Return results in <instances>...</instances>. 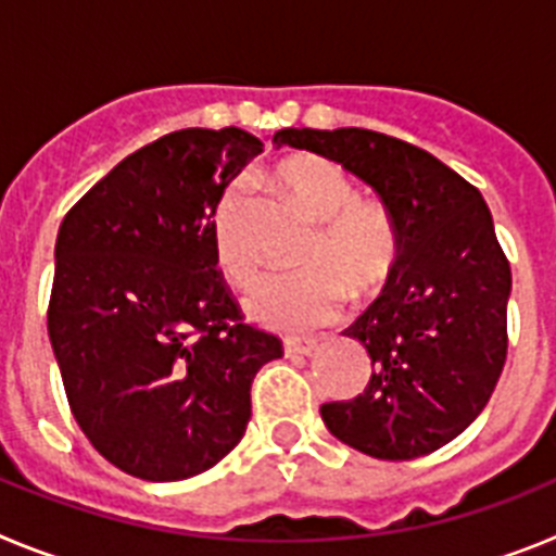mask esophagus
<instances>
[{"instance_id": "esophagus-1", "label": "esophagus", "mask_w": 556, "mask_h": 556, "mask_svg": "<svg viewBox=\"0 0 556 556\" xmlns=\"http://www.w3.org/2000/svg\"><path fill=\"white\" fill-rule=\"evenodd\" d=\"M314 348H317V342H314V339H283V351H287L289 356H294V353L308 356Z\"/></svg>"}]
</instances>
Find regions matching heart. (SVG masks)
I'll list each match as a JSON object with an SVG mask.
<instances>
[{
	"label": "heart",
	"mask_w": 556,
	"mask_h": 556,
	"mask_svg": "<svg viewBox=\"0 0 556 556\" xmlns=\"http://www.w3.org/2000/svg\"><path fill=\"white\" fill-rule=\"evenodd\" d=\"M273 184L320 230L303 262L308 273L269 278L244 298L250 320L273 331H306L331 320L345 289L365 298L384 287L397 258L395 228L384 208L358 203L345 172L317 155H292L275 166ZM211 248L230 283L248 287L258 278L262 258L248 233V186H230L219 198Z\"/></svg>",
	"instance_id": "heart-1"
}]
</instances>
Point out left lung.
<instances>
[{
	"label": "left lung",
	"instance_id": "1",
	"mask_svg": "<svg viewBox=\"0 0 556 556\" xmlns=\"http://www.w3.org/2000/svg\"><path fill=\"white\" fill-rule=\"evenodd\" d=\"M275 144L365 180L397 239L384 292L345 328L370 356V381L353 401L323 404V424L376 459L443 448L488 406L507 358L513 273L481 191L431 152L362 127H287Z\"/></svg>",
	"mask_w": 556,
	"mask_h": 556
}]
</instances>
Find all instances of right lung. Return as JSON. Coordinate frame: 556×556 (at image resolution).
<instances>
[{"instance_id":"obj_1","label":"right lung","mask_w":556,"mask_h":556,"mask_svg":"<svg viewBox=\"0 0 556 556\" xmlns=\"http://www.w3.org/2000/svg\"><path fill=\"white\" fill-rule=\"evenodd\" d=\"M264 152L239 127L169 132L113 166L63 217L49 342L77 426L147 481L214 468L250 420L281 339L244 326L211 248L214 208Z\"/></svg>"}]
</instances>
